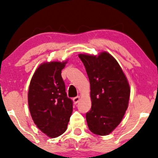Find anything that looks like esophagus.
I'll return each mask as SVG.
<instances>
[{
	"instance_id": "esophagus-1",
	"label": "esophagus",
	"mask_w": 158,
	"mask_h": 158,
	"mask_svg": "<svg viewBox=\"0 0 158 158\" xmlns=\"http://www.w3.org/2000/svg\"><path fill=\"white\" fill-rule=\"evenodd\" d=\"M73 102H74L75 104H76V103L78 102L79 101V100H80V96H77V97H75V98H73Z\"/></svg>"
}]
</instances>
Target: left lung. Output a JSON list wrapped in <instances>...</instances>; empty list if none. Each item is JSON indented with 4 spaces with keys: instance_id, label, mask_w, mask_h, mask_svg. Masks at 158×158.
<instances>
[{
    "instance_id": "1",
    "label": "left lung",
    "mask_w": 158,
    "mask_h": 158,
    "mask_svg": "<svg viewBox=\"0 0 158 158\" xmlns=\"http://www.w3.org/2000/svg\"><path fill=\"white\" fill-rule=\"evenodd\" d=\"M90 81L91 110L86 114L95 135L111 133L122 122L129 105L130 87L116 60L107 52L97 55L79 54Z\"/></svg>"
}]
</instances>
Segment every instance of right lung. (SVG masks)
Listing matches in <instances>:
<instances>
[{
    "label": "right lung",
    "mask_w": 158,
    "mask_h": 158,
    "mask_svg": "<svg viewBox=\"0 0 158 158\" xmlns=\"http://www.w3.org/2000/svg\"><path fill=\"white\" fill-rule=\"evenodd\" d=\"M68 60L44 62L34 72L28 91V104L36 126L51 138L66 131L73 113L61 76Z\"/></svg>",
    "instance_id": "1"
}]
</instances>
